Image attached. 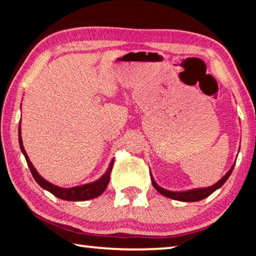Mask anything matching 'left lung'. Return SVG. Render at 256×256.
<instances>
[{"mask_svg": "<svg viewBox=\"0 0 256 256\" xmlns=\"http://www.w3.org/2000/svg\"><path fill=\"white\" fill-rule=\"evenodd\" d=\"M234 167H235V164H232L230 170H228L227 174L224 175L222 180L216 182V183L212 186H209V188H193V190H180V192H174V190H166L164 188H160V186L156 183V180H154L152 175L151 174L150 175H151V182H152L154 188L157 190L160 194H162V196L172 198V200H177V201H182V202H196V201L203 200V198H206L209 196H211L214 190L222 188V186L224 184V182H226L229 178V176H230Z\"/></svg>", "mask_w": 256, "mask_h": 256, "instance_id": "obj_1", "label": "left lung"}]
</instances>
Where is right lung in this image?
Masks as SVG:
<instances>
[{
    "instance_id": "add662e5",
    "label": "right lung",
    "mask_w": 256,
    "mask_h": 256,
    "mask_svg": "<svg viewBox=\"0 0 256 256\" xmlns=\"http://www.w3.org/2000/svg\"><path fill=\"white\" fill-rule=\"evenodd\" d=\"M18 134H19L18 136H19L20 149H21V151H22L26 160H27V164L30 168V172H32L34 180H36L42 188L47 190L56 198H60V200H66V201H86V200H90V198L99 196L104 192V190H106L108 183H110V172L112 170V164H114V159L110 162V166H108L105 174H104L99 180L92 182V183H88V184L80 185V186H74V188H60V186H56L54 184L50 183L48 180H44L40 174H38V172L36 170V168L32 166V162H30L28 154H27V152H26V150L24 148L22 138H21L20 125H19Z\"/></svg>"
}]
</instances>
